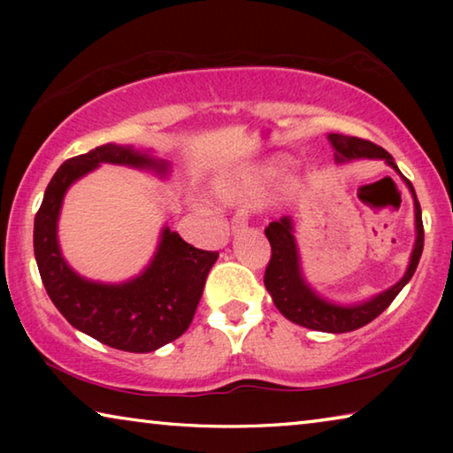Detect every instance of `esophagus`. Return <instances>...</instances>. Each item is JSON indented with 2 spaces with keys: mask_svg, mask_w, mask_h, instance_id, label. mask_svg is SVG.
<instances>
[{
  "mask_svg": "<svg viewBox=\"0 0 453 453\" xmlns=\"http://www.w3.org/2000/svg\"><path fill=\"white\" fill-rule=\"evenodd\" d=\"M245 227H248V213L235 211V216L232 218V234H240Z\"/></svg>",
  "mask_w": 453,
  "mask_h": 453,
  "instance_id": "esophagus-1",
  "label": "esophagus"
}]
</instances>
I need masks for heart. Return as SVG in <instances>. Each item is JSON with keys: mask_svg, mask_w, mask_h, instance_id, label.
Masks as SVG:
<instances>
[{"mask_svg": "<svg viewBox=\"0 0 453 453\" xmlns=\"http://www.w3.org/2000/svg\"><path fill=\"white\" fill-rule=\"evenodd\" d=\"M278 172H280V162L278 159H272V162L248 167V170H240L229 175V178L219 180L216 189L219 196L232 197V199L257 197L264 194L267 183L278 175Z\"/></svg>", "mask_w": 453, "mask_h": 453, "instance_id": "heart-1", "label": "heart"}]
</instances>
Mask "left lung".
I'll return each mask as SVG.
<instances>
[{
    "label": "left lung",
    "instance_id": "8db88e82",
    "mask_svg": "<svg viewBox=\"0 0 453 453\" xmlns=\"http://www.w3.org/2000/svg\"><path fill=\"white\" fill-rule=\"evenodd\" d=\"M327 140L335 150L334 156L337 164L362 157L386 159L388 165H392L394 170L402 175V172L397 170L394 157L373 142L342 134H329ZM403 181L411 191L413 208H416V245H413L410 265L408 270H405L403 278L397 281L395 286L381 291L378 296H373L372 300L367 302L354 305H337L324 300V297H319L316 291L308 286V281H305L302 275L300 254H297L294 221H291V218L283 216L281 219L272 221V224L265 227V235L272 245V257L270 264L265 267L264 283L265 289L270 291L275 308H278L289 321L308 329H316V332L346 334L370 324L372 319L378 318L380 313L395 300V296L400 294L405 283L411 280V275L419 264L421 251H424V224H421V208L416 189H413L408 178H403Z\"/></svg>",
    "mask_w": 453,
    "mask_h": 453
}]
</instances>
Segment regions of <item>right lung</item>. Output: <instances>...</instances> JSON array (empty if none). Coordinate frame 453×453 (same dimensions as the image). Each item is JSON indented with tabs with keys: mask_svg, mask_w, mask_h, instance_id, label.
I'll return each instance as SVG.
<instances>
[{
	"mask_svg": "<svg viewBox=\"0 0 453 453\" xmlns=\"http://www.w3.org/2000/svg\"><path fill=\"white\" fill-rule=\"evenodd\" d=\"M99 164H119L165 175L170 164L132 145L107 143L65 159L45 189L34 221V254L50 300L70 324L94 340L134 354L165 346L189 327L218 251L197 250L162 229L151 264L124 283L83 280L61 257L58 218L67 188Z\"/></svg>",
	"mask_w": 453,
	"mask_h": 453,
	"instance_id": "obj_1",
	"label": "right lung"
}]
</instances>
